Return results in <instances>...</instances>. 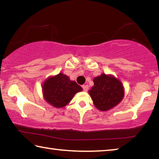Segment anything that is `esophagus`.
Listing matches in <instances>:
<instances>
[{"label":"esophagus","instance_id":"34e87169","mask_svg":"<svg viewBox=\"0 0 159 159\" xmlns=\"http://www.w3.org/2000/svg\"><path fill=\"white\" fill-rule=\"evenodd\" d=\"M82 88H83V90L85 91V92H87V91L88 90V85H83V86H82Z\"/></svg>","mask_w":159,"mask_h":159}]
</instances>
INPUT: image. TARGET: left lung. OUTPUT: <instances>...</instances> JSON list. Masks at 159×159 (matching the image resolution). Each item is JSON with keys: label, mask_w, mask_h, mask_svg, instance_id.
Returning a JSON list of instances; mask_svg holds the SVG:
<instances>
[{"label": "left lung", "mask_w": 159, "mask_h": 159, "mask_svg": "<svg viewBox=\"0 0 159 159\" xmlns=\"http://www.w3.org/2000/svg\"><path fill=\"white\" fill-rule=\"evenodd\" d=\"M94 85L88 91L94 105L102 111L118 105L124 97L123 83L111 74H102L93 79Z\"/></svg>", "instance_id": "8db88e82"}]
</instances>
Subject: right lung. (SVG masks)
<instances>
[{"mask_svg":"<svg viewBox=\"0 0 159 159\" xmlns=\"http://www.w3.org/2000/svg\"><path fill=\"white\" fill-rule=\"evenodd\" d=\"M82 90L79 85L63 73L49 76L42 85L44 99L55 108L66 106L74 95Z\"/></svg>","mask_w":159,"mask_h":159,"instance_id":"add662e5","label":"right lung"}]
</instances>
